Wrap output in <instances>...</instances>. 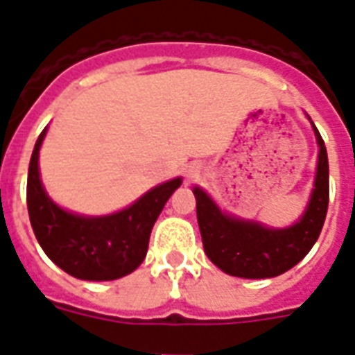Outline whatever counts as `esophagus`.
<instances>
[{
  "label": "esophagus",
  "instance_id": "1",
  "mask_svg": "<svg viewBox=\"0 0 355 355\" xmlns=\"http://www.w3.org/2000/svg\"><path fill=\"white\" fill-rule=\"evenodd\" d=\"M198 175H200V166H198V164H191L189 170H187V180L189 181L196 180Z\"/></svg>",
  "mask_w": 355,
  "mask_h": 355
}]
</instances>
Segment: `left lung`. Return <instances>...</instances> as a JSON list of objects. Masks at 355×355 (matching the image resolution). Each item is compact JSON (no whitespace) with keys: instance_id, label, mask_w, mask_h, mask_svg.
<instances>
[{"instance_id":"1","label":"left lung","mask_w":355,"mask_h":355,"mask_svg":"<svg viewBox=\"0 0 355 355\" xmlns=\"http://www.w3.org/2000/svg\"><path fill=\"white\" fill-rule=\"evenodd\" d=\"M315 128V125H313ZM318 152L315 191L306 213L295 226L270 230L257 224L222 215L213 200L194 189L196 216L205 254L230 276L274 277L300 263L322 232L329 202V168L324 140L315 128Z\"/></svg>"}]
</instances>
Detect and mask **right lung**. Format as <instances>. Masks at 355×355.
Returning <instances> with one entry per match:
<instances>
[{
    "instance_id": "add662e5",
    "label": "right lung",
    "mask_w": 355,
    "mask_h": 355,
    "mask_svg": "<svg viewBox=\"0 0 355 355\" xmlns=\"http://www.w3.org/2000/svg\"><path fill=\"white\" fill-rule=\"evenodd\" d=\"M44 129L33 150L27 175V211L35 237L55 265L70 276L89 282H109L128 276L144 261L152 227L164 203L181 185L166 181L137 200L131 207L109 216L66 213L44 192L38 175V150Z\"/></svg>"
}]
</instances>
